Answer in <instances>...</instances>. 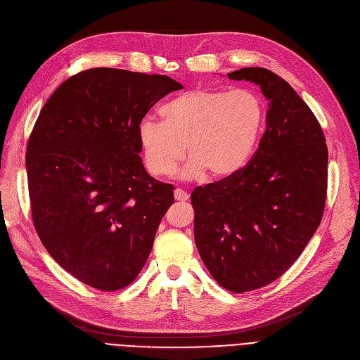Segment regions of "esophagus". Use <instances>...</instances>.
<instances>
[{
	"mask_svg": "<svg viewBox=\"0 0 360 360\" xmlns=\"http://www.w3.org/2000/svg\"><path fill=\"white\" fill-rule=\"evenodd\" d=\"M175 200L176 201H186L188 198H190V195H188V193H185L184 190H181V188H176V190H175Z\"/></svg>",
	"mask_w": 360,
	"mask_h": 360,
	"instance_id": "1",
	"label": "esophagus"
}]
</instances>
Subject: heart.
Segmentation results:
<instances>
[{
    "label": "heart",
    "mask_w": 360,
    "mask_h": 360,
    "mask_svg": "<svg viewBox=\"0 0 360 360\" xmlns=\"http://www.w3.org/2000/svg\"><path fill=\"white\" fill-rule=\"evenodd\" d=\"M163 121L144 118L139 141L153 176L170 175L186 153L184 178L235 174L250 159L264 122V102L248 89H194L160 108Z\"/></svg>",
    "instance_id": "1"
}]
</instances>
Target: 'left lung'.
<instances>
[{
    "instance_id": "1",
    "label": "left lung",
    "mask_w": 360,
    "mask_h": 360,
    "mask_svg": "<svg viewBox=\"0 0 360 360\" xmlns=\"http://www.w3.org/2000/svg\"><path fill=\"white\" fill-rule=\"evenodd\" d=\"M269 99L267 128L251 160L191 194L194 238L207 270L233 293L270 285L299 258L324 214L328 148L314 112L267 68L229 72Z\"/></svg>"
}]
</instances>
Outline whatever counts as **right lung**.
Masks as SVG:
<instances>
[{
  "label": "right lung",
  "instance_id": "1",
  "mask_svg": "<svg viewBox=\"0 0 360 360\" xmlns=\"http://www.w3.org/2000/svg\"><path fill=\"white\" fill-rule=\"evenodd\" d=\"M167 75L90 68L71 75L44 105L26 153L32 220L51 257L102 292L134 281L174 185L143 166L139 124L167 93Z\"/></svg>",
  "mask_w": 360,
  "mask_h": 360
}]
</instances>
